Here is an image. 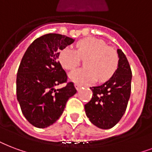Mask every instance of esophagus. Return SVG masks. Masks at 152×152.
I'll return each instance as SVG.
<instances>
[{
  "label": "esophagus",
  "instance_id": "34e87169",
  "mask_svg": "<svg viewBox=\"0 0 152 152\" xmlns=\"http://www.w3.org/2000/svg\"><path fill=\"white\" fill-rule=\"evenodd\" d=\"M75 87H76V90H79V89L80 88V85L78 84H75Z\"/></svg>",
  "mask_w": 152,
  "mask_h": 152
}]
</instances>
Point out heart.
Instances as JSON below:
<instances>
[{"mask_svg":"<svg viewBox=\"0 0 152 152\" xmlns=\"http://www.w3.org/2000/svg\"><path fill=\"white\" fill-rule=\"evenodd\" d=\"M76 50L65 48L59 53V61L67 70H74L84 60L85 68L70 74V79L78 84H87L97 79L99 82L108 80L119 66V55L114 48L107 46L100 39L87 37L76 44Z\"/></svg>","mask_w":152,"mask_h":152,"instance_id":"heart-1","label":"heart"}]
</instances>
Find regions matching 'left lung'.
Wrapping results in <instances>:
<instances>
[{"label": "left lung", "mask_w": 152, "mask_h": 152, "mask_svg": "<svg viewBox=\"0 0 152 152\" xmlns=\"http://www.w3.org/2000/svg\"><path fill=\"white\" fill-rule=\"evenodd\" d=\"M119 66L109 80L91 87V100L84 105L87 116L95 126L109 129L116 124L127 109L132 88V69L127 57L118 49Z\"/></svg>", "instance_id": "8db88e82"}]
</instances>
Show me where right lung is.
Masks as SVG:
<instances>
[{
	"instance_id": "1",
	"label": "right lung",
	"mask_w": 152,
	"mask_h": 152,
	"mask_svg": "<svg viewBox=\"0 0 152 152\" xmlns=\"http://www.w3.org/2000/svg\"><path fill=\"white\" fill-rule=\"evenodd\" d=\"M64 35L48 33L37 38L28 46L17 75V97L26 120L35 127L45 128L61 117L68 99L76 92L73 82L60 61L59 52L72 44ZM65 87L56 89L59 84Z\"/></svg>"
}]
</instances>
